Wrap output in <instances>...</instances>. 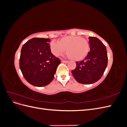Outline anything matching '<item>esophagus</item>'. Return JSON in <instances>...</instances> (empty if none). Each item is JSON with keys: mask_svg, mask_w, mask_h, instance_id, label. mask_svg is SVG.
Returning a JSON list of instances; mask_svg holds the SVG:
<instances>
[{"mask_svg": "<svg viewBox=\"0 0 127 127\" xmlns=\"http://www.w3.org/2000/svg\"><path fill=\"white\" fill-rule=\"evenodd\" d=\"M61 62L63 63H68V61H66V60H61Z\"/></svg>", "mask_w": 127, "mask_h": 127, "instance_id": "1", "label": "esophagus"}]
</instances>
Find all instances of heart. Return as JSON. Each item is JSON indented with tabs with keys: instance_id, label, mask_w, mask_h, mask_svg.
Returning <instances> with one entry per match:
<instances>
[{
	"instance_id": "heart-1",
	"label": "heart",
	"mask_w": 127,
	"mask_h": 127,
	"mask_svg": "<svg viewBox=\"0 0 127 127\" xmlns=\"http://www.w3.org/2000/svg\"><path fill=\"white\" fill-rule=\"evenodd\" d=\"M50 49L55 56L63 54L67 49L68 57L75 60H79L87 55L90 50V44L84 38L78 36H70L63 38L60 42L52 41Z\"/></svg>"
}]
</instances>
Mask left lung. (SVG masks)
I'll return each instance as SVG.
<instances>
[{"label":"left lung","mask_w":127,"mask_h":127,"mask_svg":"<svg viewBox=\"0 0 127 127\" xmlns=\"http://www.w3.org/2000/svg\"><path fill=\"white\" fill-rule=\"evenodd\" d=\"M90 51L84 60L76 62L71 73L77 82L83 84H93L100 79L107 65L105 46L98 39L89 37Z\"/></svg>","instance_id":"8db88e82"}]
</instances>
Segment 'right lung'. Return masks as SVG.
Listing matches in <instances>:
<instances>
[{
    "label": "right lung",
    "mask_w": 127,
    "mask_h": 127,
    "mask_svg": "<svg viewBox=\"0 0 127 127\" xmlns=\"http://www.w3.org/2000/svg\"><path fill=\"white\" fill-rule=\"evenodd\" d=\"M44 38H33L23 45L20 67L24 77L31 85L45 86L54 78L60 60L51 53L49 42Z\"/></svg>",
    "instance_id": "right-lung-1"
}]
</instances>
